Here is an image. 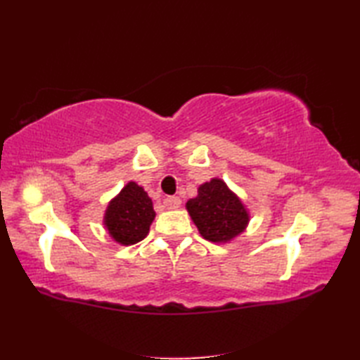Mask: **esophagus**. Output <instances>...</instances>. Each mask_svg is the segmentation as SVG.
I'll return each instance as SVG.
<instances>
[{"label":"esophagus","mask_w":360,"mask_h":360,"mask_svg":"<svg viewBox=\"0 0 360 360\" xmlns=\"http://www.w3.org/2000/svg\"><path fill=\"white\" fill-rule=\"evenodd\" d=\"M164 205H165L167 209H170V210L178 209L179 205H181V198L179 196H168V198H165V200H164Z\"/></svg>","instance_id":"34e87169"}]
</instances>
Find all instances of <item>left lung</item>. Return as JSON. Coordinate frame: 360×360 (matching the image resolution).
Wrapping results in <instances>:
<instances>
[{
    "label": "left lung",
    "mask_w": 360,
    "mask_h": 360,
    "mask_svg": "<svg viewBox=\"0 0 360 360\" xmlns=\"http://www.w3.org/2000/svg\"><path fill=\"white\" fill-rule=\"evenodd\" d=\"M190 218L204 240L227 244L246 232L250 212L241 198L221 178L198 187V195L186 204Z\"/></svg>",
    "instance_id": "8db88e82"
}]
</instances>
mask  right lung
Wrapping results in <instances>:
<instances>
[{"label":"right lung","instance_id":"obj_1","mask_svg":"<svg viewBox=\"0 0 360 360\" xmlns=\"http://www.w3.org/2000/svg\"><path fill=\"white\" fill-rule=\"evenodd\" d=\"M155 217L148 193L134 181H129L106 205L102 223L114 243L133 246L148 235Z\"/></svg>","mask_w":360,"mask_h":360}]
</instances>
